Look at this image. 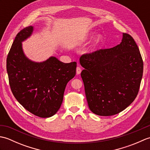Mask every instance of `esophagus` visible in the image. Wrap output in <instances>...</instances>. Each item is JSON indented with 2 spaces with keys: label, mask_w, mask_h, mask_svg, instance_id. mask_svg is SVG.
<instances>
[{
  "label": "esophagus",
  "mask_w": 150,
  "mask_h": 150,
  "mask_svg": "<svg viewBox=\"0 0 150 150\" xmlns=\"http://www.w3.org/2000/svg\"><path fill=\"white\" fill-rule=\"evenodd\" d=\"M76 70H77V75H79L80 73H81V71H82V69L80 66H77V69H76Z\"/></svg>",
  "instance_id": "esophagus-1"
}]
</instances>
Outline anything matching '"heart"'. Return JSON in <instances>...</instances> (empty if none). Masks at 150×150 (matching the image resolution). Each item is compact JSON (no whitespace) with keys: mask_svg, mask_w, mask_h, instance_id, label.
Here are the masks:
<instances>
[{"mask_svg":"<svg viewBox=\"0 0 150 150\" xmlns=\"http://www.w3.org/2000/svg\"><path fill=\"white\" fill-rule=\"evenodd\" d=\"M99 40H100V37H98V39H97V40H96V42H98V41H99Z\"/></svg>","mask_w":150,"mask_h":150,"instance_id":"b5f03b06","label":"heart"}]
</instances>
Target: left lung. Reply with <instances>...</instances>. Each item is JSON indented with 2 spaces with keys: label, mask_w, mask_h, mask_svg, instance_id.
<instances>
[{
  "label": "left lung",
  "mask_w": 150,
  "mask_h": 150,
  "mask_svg": "<svg viewBox=\"0 0 150 150\" xmlns=\"http://www.w3.org/2000/svg\"><path fill=\"white\" fill-rule=\"evenodd\" d=\"M81 75L88 106L95 114L111 116L125 110L137 95L143 74V60L130 35L111 48L83 54Z\"/></svg>",
  "instance_id": "1"
}]
</instances>
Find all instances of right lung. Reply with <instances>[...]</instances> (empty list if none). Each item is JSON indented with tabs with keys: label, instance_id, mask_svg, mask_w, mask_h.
Instances as JSON below:
<instances>
[{
	"label": "right lung",
	"instance_id": "obj_1",
	"mask_svg": "<svg viewBox=\"0 0 150 150\" xmlns=\"http://www.w3.org/2000/svg\"><path fill=\"white\" fill-rule=\"evenodd\" d=\"M33 30L28 26L18 33L8 53L6 69L18 103L35 115L47 118L61 106L66 84L76 74L77 62L64 63L54 57L40 63L31 61L24 55L21 42Z\"/></svg>",
	"mask_w": 150,
	"mask_h": 150
}]
</instances>
